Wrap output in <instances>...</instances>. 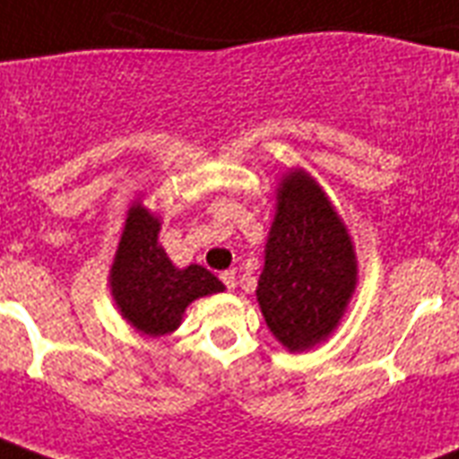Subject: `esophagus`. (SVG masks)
I'll use <instances>...</instances> for the list:
<instances>
[{
  "label": "esophagus",
  "instance_id": "1",
  "mask_svg": "<svg viewBox=\"0 0 459 459\" xmlns=\"http://www.w3.org/2000/svg\"><path fill=\"white\" fill-rule=\"evenodd\" d=\"M221 281H223V286L229 289V291H233V289H236V272H233V269H229V272H221Z\"/></svg>",
  "mask_w": 459,
  "mask_h": 459
}]
</instances>
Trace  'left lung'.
Masks as SVG:
<instances>
[{
  "instance_id": "8db88e82",
  "label": "left lung",
  "mask_w": 459,
  "mask_h": 459,
  "mask_svg": "<svg viewBox=\"0 0 459 459\" xmlns=\"http://www.w3.org/2000/svg\"><path fill=\"white\" fill-rule=\"evenodd\" d=\"M351 236L306 170H291L276 190V214L264 247L257 303L289 351L330 337L356 289Z\"/></svg>"
}]
</instances>
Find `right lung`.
I'll use <instances>...</instances> for the list:
<instances>
[{"mask_svg":"<svg viewBox=\"0 0 459 459\" xmlns=\"http://www.w3.org/2000/svg\"><path fill=\"white\" fill-rule=\"evenodd\" d=\"M159 216L134 202L110 267V291L122 317L149 337L178 330L192 300L223 291V284L209 269L199 264L175 267L159 245Z\"/></svg>","mask_w":459,"mask_h":459,"instance_id":"1","label":"right lung"}]
</instances>
